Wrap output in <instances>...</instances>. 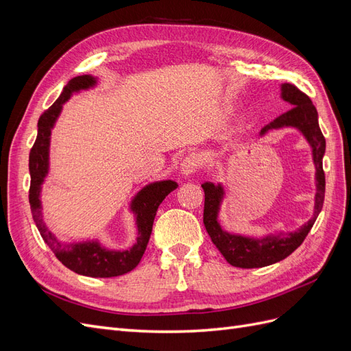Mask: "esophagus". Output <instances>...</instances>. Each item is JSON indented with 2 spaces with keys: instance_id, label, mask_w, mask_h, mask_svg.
I'll list each match as a JSON object with an SVG mask.
<instances>
[{
  "instance_id": "1",
  "label": "esophagus",
  "mask_w": 351,
  "mask_h": 351,
  "mask_svg": "<svg viewBox=\"0 0 351 351\" xmlns=\"http://www.w3.org/2000/svg\"><path fill=\"white\" fill-rule=\"evenodd\" d=\"M199 164H200V158L197 155H195V154L187 155L182 162V176L183 177L193 176L197 171Z\"/></svg>"
}]
</instances>
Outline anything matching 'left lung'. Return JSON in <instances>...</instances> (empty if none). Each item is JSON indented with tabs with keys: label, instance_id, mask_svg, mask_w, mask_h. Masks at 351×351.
<instances>
[{
	"label": "left lung",
	"instance_id": "1",
	"mask_svg": "<svg viewBox=\"0 0 351 351\" xmlns=\"http://www.w3.org/2000/svg\"><path fill=\"white\" fill-rule=\"evenodd\" d=\"M281 99L291 105V108L277 117L274 121L267 124L261 130L259 136L263 137L272 130H281L291 127L299 130L306 142L312 149V161L315 165V206L312 218L295 231L277 234H268L259 239L232 234L221 227L218 221V214L222 200L226 197L224 186L221 183L215 184L212 182H205L202 189L205 192V209H204V224L208 234L221 252L226 261L237 268H262L268 265L277 263L285 259L300 246L306 236L309 234L315 221L319 215L325 197V174L322 168V159L325 155V137L319 129L317 121V111L312 104L311 98L306 93L297 89L294 84H281Z\"/></svg>",
	"mask_w": 351,
	"mask_h": 351
}]
</instances>
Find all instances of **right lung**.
I'll list each match as a JSON object with an SVG mask.
<instances>
[{
  "instance_id": "1",
  "label": "right lung",
  "mask_w": 351,
  "mask_h": 351,
  "mask_svg": "<svg viewBox=\"0 0 351 351\" xmlns=\"http://www.w3.org/2000/svg\"><path fill=\"white\" fill-rule=\"evenodd\" d=\"M97 84L98 77H93L90 74L73 77L67 83V86L62 89L60 98L39 117L38 136L29 154V204L32 217H34L42 239L64 267L76 274L86 275V277L111 278L130 272L137 267L146 250L147 241H149L158 206L173 190L178 187V184L173 180L154 182L142 187L133 196L129 209L136 219L137 237L136 243L127 250H110L102 246L98 239L80 243H62L56 237V234H52L44 222L40 204L42 184H44L49 173L51 133L62 111V105L70 99L71 95L95 88Z\"/></svg>"
}]
</instances>
